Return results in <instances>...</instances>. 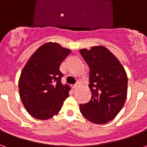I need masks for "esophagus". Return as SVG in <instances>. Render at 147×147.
<instances>
[{"instance_id":"esophagus-1","label":"esophagus","mask_w":147,"mask_h":147,"mask_svg":"<svg viewBox=\"0 0 147 147\" xmlns=\"http://www.w3.org/2000/svg\"><path fill=\"white\" fill-rule=\"evenodd\" d=\"M80 86V83H77L76 84H75L73 86V88L74 90H77L78 88H79V86Z\"/></svg>"}]
</instances>
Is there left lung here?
Listing matches in <instances>:
<instances>
[{
    "label": "left lung",
    "instance_id": "left-lung-1",
    "mask_svg": "<svg viewBox=\"0 0 147 147\" xmlns=\"http://www.w3.org/2000/svg\"><path fill=\"white\" fill-rule=\"evenodd\" d=\"M90 67L92 93L88 103L80 105L83 117L91 123L104 124L120 113L127 94V76L123 65L108 49L93 46L80 50Z\"/></svg>",
    "mask_w": 147,
    "mask_h": 147
}]
</instances>
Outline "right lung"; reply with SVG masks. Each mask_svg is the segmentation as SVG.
Listing matches in <instances>:
<instances>
[{
  "label": "right lung",
  "instance_id": "add662e5",
  "mask_svg": "<svg viewBox=\"0 0 147 147\" xmlns=\"http://www.w3.org/2000/svg\"><path fill=\"white\" fill-rule=\"evenodd\" d=\"M71 49L57 42H46L29 58L19 80L23 105L38 120H48L60 112L70 87L61 83L60 66Z\"/></svg>",
  "mask_w": 147,
  "mask_h": 147
}]
</instances>
